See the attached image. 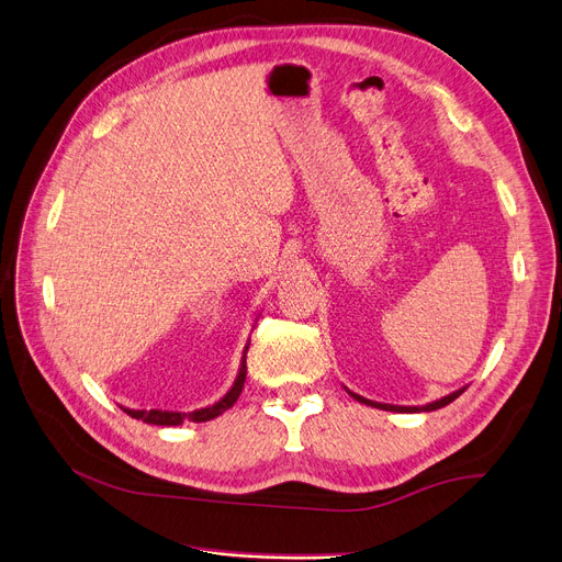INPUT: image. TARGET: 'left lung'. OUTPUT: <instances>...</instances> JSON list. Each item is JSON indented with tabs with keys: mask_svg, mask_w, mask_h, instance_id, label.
I'll list each match as a JSON object with an SVG mask.
<instances>
[{
	"mask_svg": "<svg viewBox=\"0 0 562 562\" xmlns=\"http://www.w3.org/2000/svg\"><path fill=\"white\" fill-rule=\"evenodd\" d=\"M463 390L467 387H459V390H454V393H450V395H446V397H441V400H436V402H429V404H425V406H397V404H381V402H372V400H364V397H360V395H356V393H351V390L347 387V393L356 400V402H360V404H368V406H374V408H383V411H395V413H420V411H436V408H443V406H448L450 402H454Z\"/></svg>",
	"mask_w": 562,
	"mask_h": 562,
	"instance_id": "obj_1",
	"label": "left lung"
}]
</instances>
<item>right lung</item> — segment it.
<instances>
[{"label": "right lung", "mask_w": 562, "mask_h": 562, "mask_svg": "<svg viewBox=\"0 0 562 562\" xmlns=\"http://www.w3.org/2000/svg\"><path fill=\"white\" fill-rule=\"evenodd\" d=\"M248 347H250V341L246 345V349H243L240 368H238V374H236L232 387H229L227 393H225L221 400H217L215 404H209V406H204V408H194V411H188V413H183V411H160V408H151V411H144V408H142V411H139V408H128V406H121V408H124L131 418L142 420V423H146V425H158V427H177V425H181L183 420H190V423H206V420H213V418L221 416V413H225L227 408H232L234 402H236L238 395H240L243 383H246V372H248V368H246Z\"/></svg>", "instance_id": "add662e5"}]
</instances>
